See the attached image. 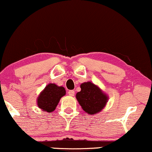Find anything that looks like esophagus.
Instances as JSON below:
<instances>
[{
  "instance_id": "esophagus-1",
  "label": "esophagus",
  "mask_w": 152,
  "mask_h": 152,
  "mask_svg": "<svg viewBox=\"0 0 152 152\" xmlns=\"http://www.w3.org/2000/svg\"><path fill=\"white\" fill-rule=\"evenodd\" d=\"M68 94H69V96H74V94H75V91H73V90L69 91H68Z\"/></svg>"
}]
</instances>
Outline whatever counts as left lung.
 <instances>
[{
  "mask_svg": "<svg viewBox=\"0 0 152 152\" xmlns=\"http://www.w3.org/2000/svg\"><path fill=\"white\" fill-rule=\"evenodd\" d=\"M81 91L76 95L82 109L89 115H96L102 111L108 101L109 97L99 86L91 81L81 83Z\"/></svg>",
  "mask_w": 152,
  "mask_h": 152,
  "instance_id": "8db88e82",
  "label": "left lung"
}]
</instances>
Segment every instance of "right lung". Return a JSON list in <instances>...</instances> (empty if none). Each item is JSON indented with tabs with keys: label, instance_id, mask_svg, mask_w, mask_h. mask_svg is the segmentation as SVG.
Segmentation results:
<instances>
[{
	"label": "right lung",
	"instance_id": "1",
	"mask_svg": "<svg viewBox=\"0 0 152 152\" xmlns=\"http://www.w3.org/2000/svg\"><path fill=\"white\" fill-rule=\"evenodd\" d=\"M65 95L66 90L63 86L49 83L40 92L37 98V104L44 112L52 113L56 109L60 99Z\"/></svg>",
	"mask_w": 152,
	"mask_h": 152
}]
</instances>
